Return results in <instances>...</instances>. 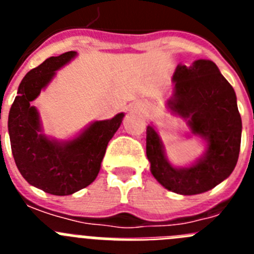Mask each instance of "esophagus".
Instances as JSON below:
<instances>
[{"label":"esophagus","mask_w":254,"mask_h":254,"mask_svg":"<svg viewBox=\"0 0 254 254\" xmlns=\"http://www.w3.org/2000/svg\"><path fill=\"white\" fill-rule=\"evenodd\" d=\"M138 109H141V111H142V108H138Z\"/></svg>","instance_id":"esophagus-1"}]
</instances>
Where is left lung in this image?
Listing matches in <instances>:
<instances>
[{
    "label": "left lung",
    "mask_w": 254,
    "mask_h": 254,
    "mask_svg": "<svg viewBox=\"0 0 254 254\" xmlns=\"http://www.w3.org/2000/svg\"><path fill=\"white\" fill-rule=\"evenodd\" d=\"M173 94L165 102L170 114L186 121V137L205 145L201 156L185 167L169 161L158 129L146 128V156L154 178L174 193L199 194L225 181L237 165L242 118L233 86L210 60L178 64L173 73Z\"/></svg>",
    "instance_id": "1"
}]
</instances>
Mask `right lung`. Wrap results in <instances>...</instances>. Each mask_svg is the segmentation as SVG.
<instances>
[{
  "instance_id": "1",
  "label": "right lung",
  "mask_w": 254,
  "mask_h": 254,
  "mask_svg": "<svg viewBox=\"0 0 254 254\" xmlns=\"http://www.w3.org/2000/svg\"><path fill=\"white\" fill-rule=\"evenodd\" d=\"M76 56L77 52H66L30 69L20 82L8 113V134L17 169L29 185L55 196L72 194L95 181L108 142L125 117L118 113L111 120L93 121L67 140L44 133L39 109L31 102Z\"/></svg>"
}]
</instances>
